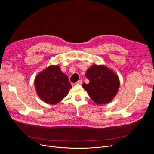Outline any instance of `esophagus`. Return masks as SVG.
Instances as JSON below:
<instances>
[{
  "label": "esophagus",
  "mask_w": 154,
  "mask_h": 154,
  "mask_svg": "<svg viewBox=\"0 0 154 154\" xmlns=\"http://www.w3.org/2000/svg\"><path fill=\"white\" fill-rule=\"evenodd\" d=\"M82 80H79L78 81L76 82V84H82Z\"/></svg>",
  "instance_id": "34e87169"
}]
</instances>
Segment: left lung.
I'll use <instances>...</instances> for the list:
<instances>
[{"label":"left lung","mask_w":154,"mask_h":154,"mask_svg":"<svg viewBox=\"0 0 154 154\" xmlns=\"http://www.w3.org/2000/svg\"><path fill=\"white\" fill-rule=\"evenodd\" d=\"M89 83L82 86L91 99L97 104L110 102L118 92L120 81L115 72L104 65L94 64L85 73Z\"/></svg>","instance_id":"left-lung-1"}]
</instances>
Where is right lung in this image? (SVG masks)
<instances>
[{
	"label": "right lung",
	"mask_w": 154,
	"mask_h": 154,
	"mask_svg": "<svg viewBox=\"0 0 154 154\" xmlns=\"http://www.w3.org/2000/svg\"><path fill=\"white\" fill-rule=\"evenodd\" d=\"M36 92L44 102L55 105L66 97L72 87L68 77L57 65H52L38 74L34 80Z\"/></svg>",
	"instance_id": "add662e5"
}]
</instances>
